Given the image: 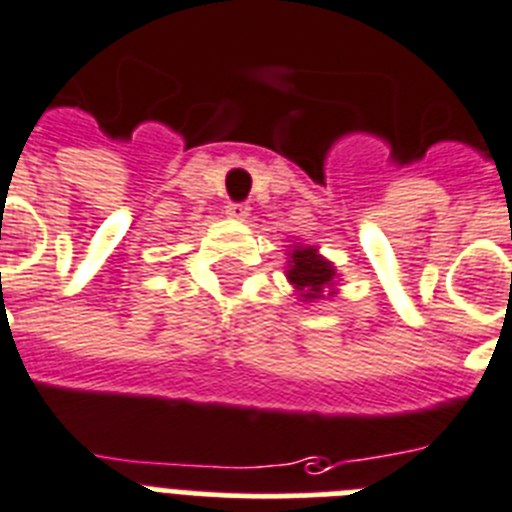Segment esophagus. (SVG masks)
<instances>
[{
    "instance_id": "esophagus-1",
    "label": "esophagus",
    "mask_w": 512,
    "mask_h": 512,
    "mask_svg": "<svg viewBox=\"0 0 512 512\" xmlns=\"http://www.w3.org/2000/svg\"><path fill=\"white\" fill-rule=\"evenodd\" d=\"M248 212H251V207H248V204H243V202H230L225 207V214L230 217V220H246Z\"/></svg>"
}]
</instances>
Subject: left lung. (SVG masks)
Listing matches in <instances>:
<instances>
[{
	"mask_svg": "<svg viewBox=\"0 0 512 512\" xmlns=\"http://www.w3.org/2000/svg\"><path fill=\"white\" fill-rule=\"evenodd\" d=\"M287 279L303 300H321L326 287H334L336 269L331 261H326L313 246H295L287 253ZM331 295V292H329Z\"/></svg>",
	"mask_w": 512,
	"mask_h": 512,
	"instance_id": "1",
	"label": "left lung"
}]
</instances>
